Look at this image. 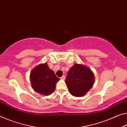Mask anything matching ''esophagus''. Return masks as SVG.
Listing matches in <instances>:
<instances>
[{"label":"esophagus","mask_w":127,"mask_h":127,"mask_svg":"<svg viewBox=\"0 0 127 127\" xmlns=\"http://www.w3.org/2000/svg\"><path fill=\"white\" fill-rule=\"evenodd\" d=\"M60 78H61V79H62V80H64L65 78V75H63V76L60 77Z\"/></svg>","instance_id":"1"}]
</instances>
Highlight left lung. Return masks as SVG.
I'll list each match as a JSON object with an SVG mask.
<instances>
[{"label":"left lung","mask_w":127,"mask_h":127,"mask_svg":"<svg viewBox=\"0 0 127 127\" xmlns=\"http://www.w3.org/2000/svg\"><path fill=\"white\" fill-rule=\"evenodd\" d=\"M65 83L70 93L79 97L84 96L92 88L94 76L89 68L75 64L68 72Z\"/></svg>","instance_id":"left-lung-1"}]
</instances>
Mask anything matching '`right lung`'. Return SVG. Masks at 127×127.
I'll return each instance as SVG.
<instances>
[{"label":"right lung","instance_id":"add662e5","mask_svg":"<svg viewBox=\"0 0 127 127\" xmlns=\"http://www.w3.org/2000/svg\"><path fill=\"white\" fill-rule=\"evenodd\" d=\"M32 86L34 91L42 95L53 93L59 81L53 71L49 68L47 63L41 64L32 70L30 74Z\"/></svg>","mask_w":127,"mask_h":127}]
</instances>
